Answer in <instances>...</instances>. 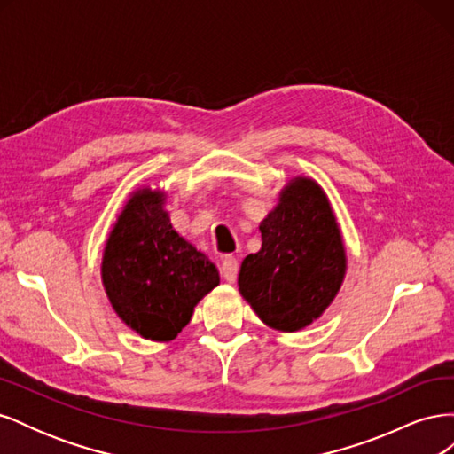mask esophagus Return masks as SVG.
Returning <instances> with one entry per match:
<instances>
[{
    "label": "esophagus",
    "instance_id": "1",
    "mask_svg": "<svg viewBox=\"0 0 454 454\" xmlns=\"http://www.w3.org/2000/svg\"><path fill=\"white\" fill-rule=\"evenodd\" d=\"M219 270H222L223 278L227 282H231V284L235 282L237 277H239V261H237V257L235 255H225L222 259V267H219Z\"/></svg>",
    "mask_w": 454,
    "mask_h": 454
}]
</instances>
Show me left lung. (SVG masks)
I'll list each match as a JSON object with an SVG mask.
<instances>
[{"label":"left lung","instance_id":"1","mask_svg":"<svg viewBox=\"0 0 454 454\" xmlns=\"http://www.w3.org/2000/svg\"><path fill=\"white\" fill-rule=\"evenodd\" d=\"M261 250L242 261L239 290L278 332H297L332 305L345 278L347 255L332 206L309 177L287 184L259 225Z\"/></svg>","mask_w":454,"mask_h":454}]
</instances>
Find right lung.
Wrapping results in <instances>:
<instances>
[{
  "label": "right lung",
  "mask_w": 454,
  "mask_h": 454,
  "mask_svg": "<svg viewBox=\"0 0 454 454\" xmlns=\"http://www.w3.org/2000/svg\"><path fill=\"white\" fill-rule=\"evenodd\" d=\"M164 195L140 189L104 248L102 282L119 318L151 340H172L219 284L212 261L174 231Z\"/></svg>",
  "instance_id": "right-lung-1"
}]
</instances>
